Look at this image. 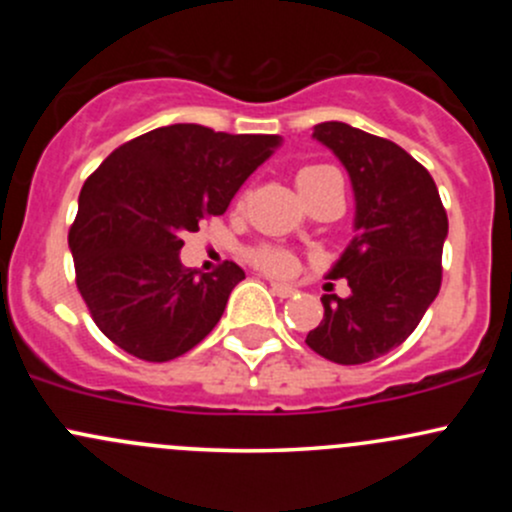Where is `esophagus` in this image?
Listing matches in <instances>:
<instances>
[{
	"label": "esophagus",
	"mask_w": 512,
	"mask_h": 512,
	"mask_svg": "<svg viewBox=\"0 0 512 512\" xmlns=\"http://www.w3.org/2000/svg\"><path fill=\"white\" fill-rule=\"evenodd\" d=\"M270 287H272V294H277L280 299H287V297H292V294H297V289L289 287V285H282V282H272Z\"/></svg>",
	"instance_id": "obj_1"
}]
</instances>
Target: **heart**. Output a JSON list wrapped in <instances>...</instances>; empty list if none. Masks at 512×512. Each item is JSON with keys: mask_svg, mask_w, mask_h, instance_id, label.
<instances>
[{"mask_svg": "<svg viewBox=\"0 0 512 512\" xmlns=\"http://www.w3.org/2000/svg\"><path fill=\"white\" fill-rule=\"evenodd\" d=\"M329 173H334L329 165H304V168H299L297 185L299 190H302V195ZM255 262L257 267H262L265 272H270V275H280V277L292 275V272L297 270V257H294L292 252L280 250V247H265V250L255 252Z\"/></svg>", "mask_w": 512, "mask_h": 512, "instance_id": "obj_1", "label": "heart"}]
</instances>
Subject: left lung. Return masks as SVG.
<instances>
[{
  "instance_id": "obj_1",
  "label": "left lung",
  "mask_w": 512,
  "mask_h": 512,
  "mask_svg": "<svg viewBox=\"0 0 512 512\" xmlns=\"http://www.w3.org/2000/svg\"><path fill=\"white\" fill-rule=\"evenodd\" d=\"M312 136L347 168L356 235L327 275L352 292L324 294L307 347L334 364H366L404 344L436 299L448 218L431 173L394 141L339 121Z\"/></svg>"
}]
</instances>
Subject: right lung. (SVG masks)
Listing matches in <instances>:
<instances>
[{"label":"right lung","mask_w":512,"mask_h":512,"mask_svg":"<svg viewBox=\"0 0 512 512\" xmlns=\"http://www.w3.org/2000/svg\"><path fill=\"white\" fill-rule=\"evenodd\" d=\"M280 141L175 123L123 143L86 180L69 230L76 287L116 347L170 361L213 332L245 272L227 260L185 270L180 237L223 215Z\"/></svg>","instance_id":"add662e5"}]
</instances>
